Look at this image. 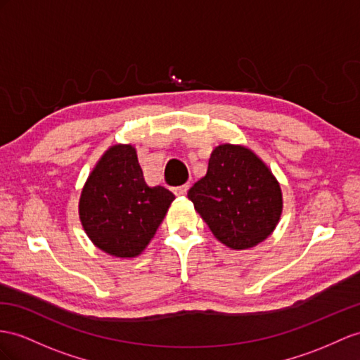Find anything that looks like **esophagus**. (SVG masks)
Here are the masks:
<instances>
[{
  "instance_id": "esophagus-1",
  "label": "esophagus",
  "mask_w": 360,
  "mask_h": 360,
  "mask_svg": "<svg viewBox=\"0 0 360 360\" xmlns=\"http://www.w3.org/2000/svg\"><path fill=\"white\" fill-rule=\"evenodd\" d=\"M188 182L187 184H184V186H179V187H173V193L176 196H184L187 193V190H188Z\"/></svg>"
}]
</instances>
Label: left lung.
I'll return each instance as SVG.
<instances>
[{"instance_id": "obj_1", "label": "left lung", "mask_w": 360, "mask_h": 360, "mask_svg": "<svg viewBox=\"0 0 360 360\" xmlns=\"http://www.w3.org/2000/svg\"><path fill=\"white\" fill-rule=\"evenodd\" d=\"M187 196L217 240L231 250H248L268 238L283 211L278 181L245 146H217L205 176Z\"/></svg>"}]
</instances>
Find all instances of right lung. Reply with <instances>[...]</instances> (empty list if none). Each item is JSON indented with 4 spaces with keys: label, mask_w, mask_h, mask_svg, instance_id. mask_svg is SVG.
Returning <instances> with one entry per match:
<instances>
[{
    "label": "right lung",
    "mask_w": 360,
    "mask_h": 360,
    "mask_svg": "<svg viewBox=\"0 0 360 360\" xmlns=\"http://www.w3.org/2000/svg\"><path fill=\"white\" fill-rule=\"evenodd\" d=\"M174 195L143 178L135 147L115 144L88 176L79 200L82 226L98 250L134 259L149 245Z\"/></svg>",
    "instance_id": "obj_1"
}]
</instances>
